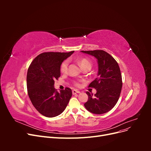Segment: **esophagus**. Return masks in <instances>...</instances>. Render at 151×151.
Segmentation results:
<instances>
[{
    "label": "esophagus",
    "mask_w": 151,
    "mask_h": 151,
    "mask_svg": "<svg viewBox=\"0 0 151 151\" xmlns=\"http://www.w3.org/2000/svg\"><path fill=\"white\" fill-rule=\"evenodd\" d=\"M80 93V91H77V90H76V89H74L72 90V94H78Z\"/></svg>",
    "instance_id": "esophagus-1"
}]
</instances>
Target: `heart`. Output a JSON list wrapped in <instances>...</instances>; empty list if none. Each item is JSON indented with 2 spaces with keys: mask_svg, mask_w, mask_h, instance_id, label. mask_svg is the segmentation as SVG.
<instances>
[{
  "mask_svg": "<svg viewBox=\"0 0 151 151\" xmlns=\"http://www.w3.org/2000/svg\"><path fill=\"white\" fill-rule=\"evenodd\" d=\"M79 65H81V68H83H83H86V67H91V62L89 60V59L87 58H81V60H79ZM68 61L67 60H64L62 63V64L60 65V71H61V72L65 73V72H67V68H68ZM74 85L76 86H79L78 83H75Z\"/></svg>",
  "mask_w": 151,
  "mask_h": 151,
  "instance_id": "1",
  "label": "heart"
}]
</instances>
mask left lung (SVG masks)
Segmentation results:
<instances>
[{"label": "left lung", "mask_w": 151, "mask_h": 151, "mask_svg": "<svg viewBox=\"0 0 151 151\" xmlns=\"http://www.w3.org/2000/svg\"><path fill=\"white\" fill-rule=\"evenodd\" d=\"M96 58L98 63V77L89 85L96 89L94 95L87 91L88 100L84 106L94 114L110 111L119 99L122 88V78L119 65L111 55L104 50L81 51Z\"/></svg>", "instance_id": "obj_1"}]
</instances>
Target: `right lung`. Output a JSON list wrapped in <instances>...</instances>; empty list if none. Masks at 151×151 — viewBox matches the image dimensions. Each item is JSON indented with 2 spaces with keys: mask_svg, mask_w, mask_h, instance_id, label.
I'll return each mask as SVG.
<instances>
[{
  "mask_svg": "<svg viewBox=\"0 0 151 151\" xmlns=\"http://www.w3.org/2000/svg\"><path fill=\"white\" fill-rule=\"evenodd\" d=\"M74 52H44L31 63L27 73V89L34 107L43 116L52 118L61 114L69 102L72 90L66 88L58 92L55 80L60 76L63 61Z\"/></svg>",
  "mask_w": 151,
  "mask_h": 151,
  "instance_id": "1",
  "label": "right lung"
}]
</instances>
